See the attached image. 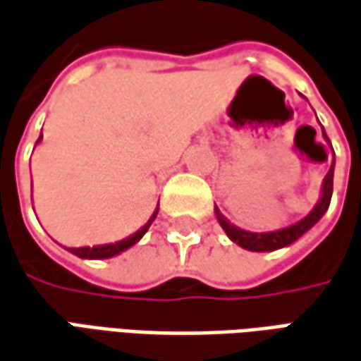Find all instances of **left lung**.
<instances>
[{"label":"left lung","instance_id":"obj_1","mask_svg":"<svg viewBox=\"0 0 361 361\" xmlns=\"http://www.w3.org/2000/svg\"><path fill=\"white\" fill-rule=\"evenodd\" d=\"M322 135L328 141L326 131L322 128ZM330 143V141H328ZM332 147V145H330ZM334 153V151H332ZM332 180H334V161L330 165V171L328 175L324 176L322 180V190H320V198H318L317 206L310 210L305 218H300L299 222L290 224L287 228H281V230H275V232H250V230H243V228H238L235 224H232L226 216H224L218 206L214 208L216 212V220L222 226V230L226 232V235L232 240L233 243H238L243 250H250V252H275V250H281V247H289L290 243H295L297 240H300L305 233L309 232L310 228H314L320 218L326 214L328 206H330V198H332Z\"/></svg>","mask_w":361,"mask_h":361}]
</instances>
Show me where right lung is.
<instances>
[{"label":"right lung","instance_id":"right-lung-1","mask_svg":"<svg viewBox=\"0 0 361 361\" xmlns=\"http://www.w3.org/2000/svg\"><path fill=\"white\" fill-rule=\"evenodd\" d=\"M41 139H43V133H41V137L37 139V143H41ZM157 214H159V208H157L153 216L149 218L147 224L137 230L135 233H131L128 238H123V240H119V242H114V243H102V245H84V247H64V250H68L71 253H74L76 257H80V259H109V257H116L119 255L121 252H126L129 247H133L135 243L147 233L149 226L155 222Z\"/></svg>","mask_w":361,"mask_h":361}]
</instances>
